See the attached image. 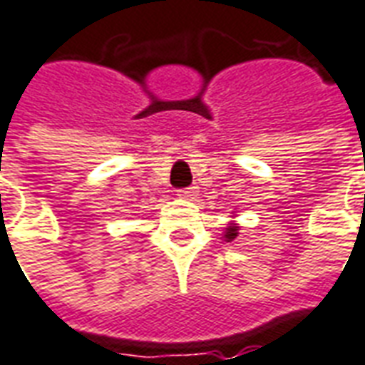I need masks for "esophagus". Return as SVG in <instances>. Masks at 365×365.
Here are the masks:
<instances>
[{"mask_svg": "<svg viewBox=\"0 0 365 365\" xmlns=\"http://www.w3.org/2000/svg\"><path fill=\"white\" fill-rule=\"evenodd\" d=\"M197 195V187H183V190H178V197L182 199H193Z\"/></svg>", "mask_w": 365, "mask_h": 365, "instance_id": "1", "label": "esophagus"}]
</instances>
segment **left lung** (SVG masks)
I'll return each instance as SVG.
<instances>
[{"label":"left lung","instance_id":"1","mask_svg":"<svg viewBox=\"0 0 365 365\" xmlns=\"http://www.w3.org/2000/svg\"><path fill=\"white\" fill-rule=\"evenodd\" d=\"M238 230H240V227H238L237 222L230 221L229 227H227L225 232H222V240H225V242H232V240L238 237Z\"/></svg>","mask_w":365,"mask_h":365}]
</instances>
